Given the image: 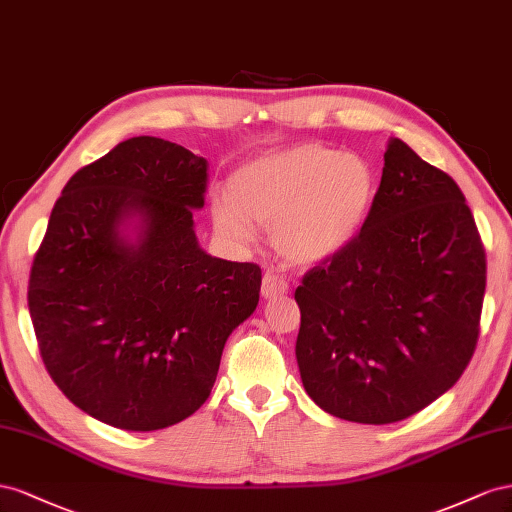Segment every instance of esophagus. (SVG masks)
I'll list each match as a JSON object with an SVG mask.
<instances>
[{"instance_id": "obj_1", "label": "esophagus", "mask_w": 512, "mask_h": 512, "mask_svg": "<svg viewBox=\"0 0 512 512\" xmlns=\"http://www.w3.org/2000/svg\"><path fill=\"white\" fill-rule=\"evenodd\" d=\"M287 289H289V283L283 279L279 272L268 270L264 274V281H261V294H264V298H276V296L285 294Z\"/></svg>"}]
</instances>
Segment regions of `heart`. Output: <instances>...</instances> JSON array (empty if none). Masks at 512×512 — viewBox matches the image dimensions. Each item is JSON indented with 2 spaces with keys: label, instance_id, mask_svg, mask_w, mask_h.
Masks as SVG:
<instances>
[{
  "label": "heart",
  "instance_id": "obj_1",
  "mask_svg": "<svg viewBox=\"0 0 512 512\" xmlns=\"http://www.w3.org/2000/svg\"><path fill=\"white\" fill-rule=\"evenodd\" d=\"M377 173L367 158L319 143L259 156L212 195V221L225 238L248 244L255 223L291 261L317 264L354 242L373 210Z\"/></svg>",
  "mask_w": 512,
  "mask_h": 512
}]
</instances>
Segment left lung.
<instances>
[{
    "label": "left lung",
    "instance_id": "obj_1",
    "mask_svg": "<svg viewBox=\"0 0 512 512\" xmlns=\"http://www.w3.org/2000/svg\"><path fill=\"white\" fill-rule=\"evenodd\" d=\"M485 285V246L461 188L390 137L367 223L296 289L306 394L362 425L420 412L470 364Z\"/></svg>",
    "mask_w": 512,
    "mask_h": 512
}]
</instances>
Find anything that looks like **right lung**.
<instances>
[{
    "label": "right lung",
    "mask_w": 512,
    "mask_h": 512,
    "mask_svg": "<svg viewBox=\"0 0 512 512\" xmlns=\"http://www.w3.org/2000/svg\"><path fill=\"white\" fill-rule=\"evenodd\" d=\"M206 188V158L133 137L72 175L53 206L29 315L55 386L111 427L156 431L195 414L259 302L257 264L197 244ZM130 215L142 218L137 243L119 229Z\"/></svg>",
    "instance_id": "add662e5"
}]
</instances>
